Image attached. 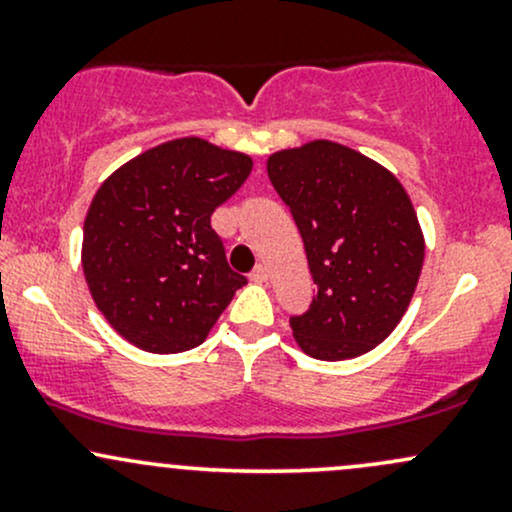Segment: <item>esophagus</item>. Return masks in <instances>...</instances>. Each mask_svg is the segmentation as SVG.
<instances>
[{
	"instance_id": "obj_1",
	"label": "esophagus",
	"mask_w": 512,
	"mask_h": 512,
	"mask_svg": "<svg viewBox=\"0 0 512 512\" xmlns=\"http://www.w3.org/2000/svg\"><path fill=\"white\" fill-rule=\"evenodd\" d=\"M267 276H269V272H267V267H264V264H257V267L250 272V279L257 281V284L267 281Z\"/></svg>"
}]
</instances>
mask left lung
Returning a JSON list of instances; mask_svg holds the SVG:
<instances>
[{
    "label": "left lung",
    "instance_id": "left-lung-1",
    "mask_svg": "<svg viewBox=\"0 0 512 512\" xmlns=\"http://www.w3.org/2000/svg\"><path fill=\"white\" fill-rule=\"evenodd\" d=\"M301 231L317 286L296 342L320 361L375 349L407 313L424 267V233L399 180L349 146L317 139L267 161Z\"/></svg>",
    "mask_w": 512,
    "mask_h": 512
}]
</instances>
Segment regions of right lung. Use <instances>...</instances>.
<instances>
[{"instance_id": "add662e5", "label": "right lung", "mask_w": 512, "mask_h": 512, "mask_svg": "<svg viewBox=\"0 0 512 512\" xmlns=\"http://www.w3.org/2000/svg\"><path fill=\"white\" fill-rule=\"evenodd\" d=\"M250 156L173 139L117 168L84 221L81 264L105 320L151 354L195 349L243 274L228 267L211 214L248 180Z\"/></svg>"}]
</instances>
